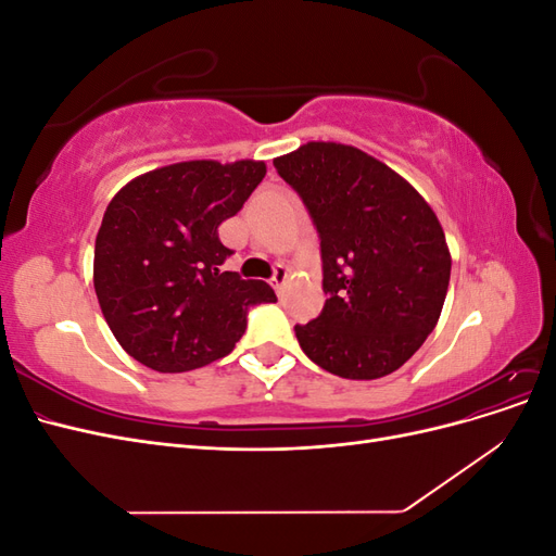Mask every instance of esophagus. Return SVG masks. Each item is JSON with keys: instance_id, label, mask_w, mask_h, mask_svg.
Returning <instances> with one entry per match:
<instances>
[{"instance_id": "esophagus-1", "label": "esophagus", "mask_w": 556, "mask_h": 556, "mask_svg": "<svg viewBox=\"0 0 556 556\" xmlns=\"http://www.w3.org/2000/svg\"><path fill=\"white\" fill-rule=\"evenodd\" d=\"M288 266H282V264H278L276 268H274V276H271V285L274 288L280 292V288L285 285V280H288Z\"/></svg>"}]
</instances>
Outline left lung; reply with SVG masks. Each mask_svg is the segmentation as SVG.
Segmentation results:
<instances>
[{
  "label": "left lung",
  "instance_id": "left-lung-1",
  "mask_svg": "<svg viewBox=\"0 0 556 556\" xmlns=\"http://www.w3.org/2000/svg\"><path fill=\"white\" fill-rule=\"evenodd\" d=\"M319 237L325 308L296 341L325 371L374 380L396 371L439 323L450 250L408 180L343 143L311 141L274 160Z\"/></svg>",
  "mask_w": 556,
  "mask_h": 556
}]
</instances>
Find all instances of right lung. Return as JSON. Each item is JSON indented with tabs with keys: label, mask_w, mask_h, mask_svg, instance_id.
I'll return each instance as SVG.
<instances>
[{
	"label": "right lung",
	"mask_w": 556,
	"mask_h": 556,
	"mask_svg": "<svg viewBox=\"0 0 556 556\" xmlns=\"http://www.w3.org/2000/svg\"><path fill=\"white\" fill-rule=\"evenodd\" d=\"M266 176L264 162H180L127 182L106 206L94 241V292L129 357L182 374L227 357L248 311L274 304L264 280L223 264L217 237Z\"/></svg>",
	"instance_id": "add662e5"
}]
</instances>
